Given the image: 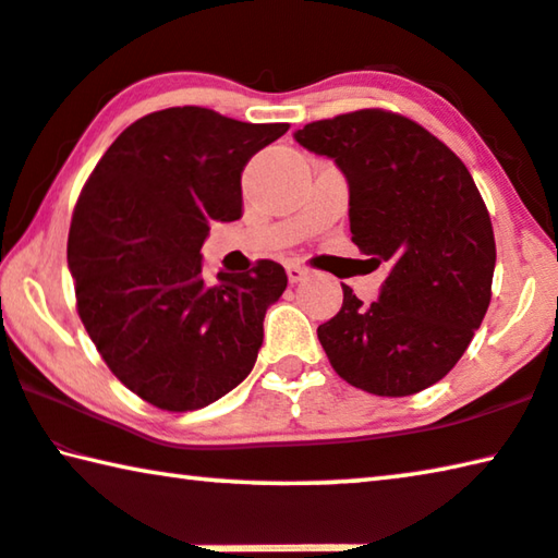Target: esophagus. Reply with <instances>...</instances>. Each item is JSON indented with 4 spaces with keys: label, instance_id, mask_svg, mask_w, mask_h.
<instances>
[{
    "label": "esophagus",
    "instance_id": "esophagus-1",
    "mask_svg": "<svg viewBox=\"0 0 558 558\" xmlns=\"http://www.w3.org/2000/svg\"><path fill=\"white\" fill-rule=\"evenodd\" d=\"M287 277H289L291 284H299V281H302V279L306 277V269L299 267V264H289V267H287Z\"/></svg>",
    "mask_w": 558,
    "mask_h": 558
}]
</instances>
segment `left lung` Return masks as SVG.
Listing matches in <instances>:
<instances>
[{
    "instance_id": "left-lung-1",
    "label": "left lung",
    "mask_w": 558,
    "mask_h": 558,
    "mask_svg": "<svg viewBox=\"0 0 558 558\" xmlns=\"http://www.w3.org/2000/svg\"><path fill=\"white\" fill-rule=\"evenodd\" d=\"M294 140L341 169L351 242L389 264L376 302L344 284L339 314L316 329L333 372L376 397L432 387L492 302L496 244L474 179L432 132L384 109L312 122Z\"/></svg>"
}]
</instances>
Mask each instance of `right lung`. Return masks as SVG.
Masks as SVG:
<instances>
[{
	"mask_svg": "<svg viewBox=\"0 0 558 558\" xmlns=\"http://www.w3.org/2000/svg\"><path fill=\"white\" fill-rule=\"evenodd\" d=\"M289 124L171 107L117 136L74 207L66 262L76 312L111 374L149 404L194 411L242 384L287 271L202 279L211 221L242 217V171Z\"/></svg>",
	"mask_w": 558,
	"mask_h": 558,
	"instance_id": "1",
	"label": "right lung"
}]
</instances>
